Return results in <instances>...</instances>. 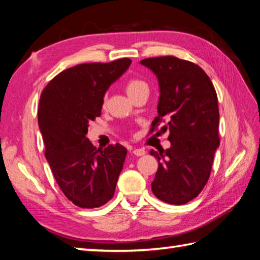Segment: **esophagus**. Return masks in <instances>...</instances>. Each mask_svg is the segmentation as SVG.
Wrapping results in <instances>:
<instances>
[{"mask_svg": "<svg viewBox=\"0 0 260 260\" xmlns=\"http://www.w3.org/2000/svg\"><path fill=\"white\" fill-rule=\"evenodd\" d=\"M133 153H134L135 156L140 157V156H143V155H146V151H144L143 149H134V150H133Z\"/></svg>", "mask_w": 260, "mask_h": 260, "instance_id": "1", "label": "esophagus"}]
</instances>
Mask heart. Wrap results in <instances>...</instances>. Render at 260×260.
Segmentation results:
<instances>
[{
  "instance_id": "heart-1",
  "label": "heart",
  "mask_w": 260,
  "mask_h": 260,
  "mask_svg": "<svg viewBox=\"0 0 260 260\" xmlns=\"http://www.w3.org/2000/svg\"><path fill=\"white\" fill-rule=\"evenodd\" d=\"M126 90H127V94L129 96H133L141 90H149V87L146 81L141 80V79H138V78H132L129 79L128 82L126 83ZM105 102H107V96H104L103 104H105Z\"/></svg>"
}]
</instances>
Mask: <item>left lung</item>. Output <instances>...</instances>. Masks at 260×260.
<instances>
[{"instance_id":"1","label":"left lung","mask_w":260,"mask_h":260,"mask_svg":"<svg viewBox=\"0 0 260 260\" xmlns=\"http://www.w3.org/2000/svg\"><path fill=\"white\" fill-rule=\"evenodd\" d=\"M140 63L159 82L158 116L151 133L160 122H165L161 132H170L171 148L150 151L158 159L152 192L165 203L186 204L208 182L220 143L217 93L208 74L192 61L161 56Z\"/></svg>"}]
</instances>
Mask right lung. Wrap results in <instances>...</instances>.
Masks as SVG:
<instances>
[{
  "label": "right lung",
  "instance_id": "obj_1",
  "mask_svg": "<svg viewBox=\"0 0 260 260\" xmlns=\"http://www.w3.org/2000/svg\"><path fill=\"white\" fill-rule=\"evenodd\" d=\"M129 58L70 68L42 90L39 127L45 156L60 190L74 205L100 208L112 199L127 149L119 143L96 149L86 138L101 116L105 91L131 65Z\"/></svg>",
  "mask_w": 260,
  "mask_h": 260
}]
</instances>
